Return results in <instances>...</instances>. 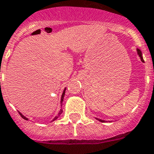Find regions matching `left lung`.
Masks as SVG:
<instances>
[{"label": "left lung", "instance_id": "left-lung-1", "mask_svg": "<svg viewBox=\"0 0 154 154\" xmlns=\"http://www.w3.org/2000/svg\"><path fill=\"white\" fill-rule=\"evenodd\" d=\"M137 54H138V55H139V57H140V59H141V61H142L143 63V62H144V61H143V56H142V52H141V51L139 50V48H137ZM96 119H98V120H99V121H100V122H105V120H103V119H98V118H96Z\"/></svg>", "mask_w": 154, "mask_h": 154}]
</instances>
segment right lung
Masks as SVG:
<instances>
[{
    "instance_id": "right-lung-1",
    "label": "right lung",
    "mask_w": 154,
    "mask_h": 154,
    "mask_svg": "<svg viewBox=\"0 0 154 154\" xmlns=\"http://www.w3.org/2000/svg\"><path fill=\"white\" fill-rule=\"evenodd\" d=\"M65 91H66V87L64 88L63 92V94H62V97H61V100H60V106H63V101L64 96H65ZM62 112H63V110H62V109H61V110H59V112H58V114H57V116H55V117H54V119H52V120H51V122H52V121H54V120H56V119H57V118L59 117V116H60L61 114H62ZM19 113H20V116H21V117H22V118H23V119H25V120H29V119H28V118H27V117H25V116H24V115H22V114L20 113V112H19Z\"/></svg>"
}]
</instances>
